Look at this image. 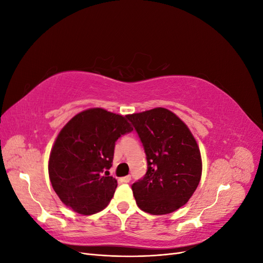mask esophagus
Wrapping results in <instances>:
<instances>
[{"instance_id": "obj_1", "label": "esophagus", "mask_w": 263, "mask_h": 263, "mask_svg": "<svg viewBox=\"0 0 263 263\" xmlns=\"http://www.w3.org/2000/svg\"><path fill=\"white\" fill-rule=\"evenodd\" d=\"M130 176H126V177H123V178H121L119 179V181H121L122 183H128L129 181H130Z\"/></svg>"}]
</instances>
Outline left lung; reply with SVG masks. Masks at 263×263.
<instances>
[{"label":"left lung","mask_w":263,"mask_h":263,"mask_svg":"<svg viewBox=\"0 0 263 263\" xmlns=\"http://www.w3.org/2000/svg\"><path fill=\"white\" fill-rule=\"evenodd\" d=\"M144 145L148 170L132 185L138 208L153 215L179 210L195 192L202 157L186 124L171 110L156 107L126 115Z\"/></svg>","instance_id":"left-lung-1"}]
</instances>
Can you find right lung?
<instances>
[{
	"mask_svg": "<svg viewBox=\"0 0 263 263\" xmlns=\"http://www.w3.org/2000/svg\"><path fill=\"white\" fill-rule=\"evenodd\" d=\"M132 130L125 116L101 107L82 110L62 127L50 151L48 173L63 204L82 215L106 208L117 187L106 171L115 141Z\"/></svg>",
	"mask_w": 263,
	"mask_h": 263,
	"instance_id": "right-lung-1",
	"label": "right lung"
}]
</instances>
